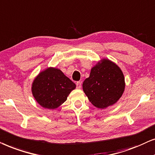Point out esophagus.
Masks as SVG:
<instances>
[{"mask_svg":"<svg viewBox=\"0 0 155 155\" xmlns=\"http://www.w3.org/2000/svg\"><path fill=\"white\" fill-rule=\"evenodd\" d=\"M76 88H78V89H80V88H81V83L80 81H78V82H76Z\"/></svg>","mask_w":155,"mask_h":155,"instance_id":"obj_1","label":"esophagus"}]
</instances>
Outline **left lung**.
<instances>
[{
  "instance_id": "obj_1",
  "label": "left lung",
  "mask_w": 155,
  "mask_h": 155,
  "mask_svg": "<svg viewBox=\"0 0 155 155\" xmlns=\"http://www.w3.org/2000/svg\"><path fill=\"white\" fill-rule=\"evenodd\" d=\"M83 91L90 102L98 108L113 106L121 98L125 91L123 73L110 59H101L91 69L89 77L84 80Z\"/></svg>"
}]
</instances>
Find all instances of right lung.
Masks as SVG:
<instances>
[{
    "instance_id": "obj_1",
    "label": "right lung",
    "mask_w": 155,
    "mask_h": 155,
    "mask_svg": "<svg viewBox=\"0 0 155 155\" xmlns=\"http://www.w3.org/2000/svg\"><path fill=\"white\" fill-rule=\"evenodd\" d=\"M76 88V84L59 69L48 67L35 78L32 84V94L41 106L55 109L67 101Z\"/></svg>"
}]
</instances>
